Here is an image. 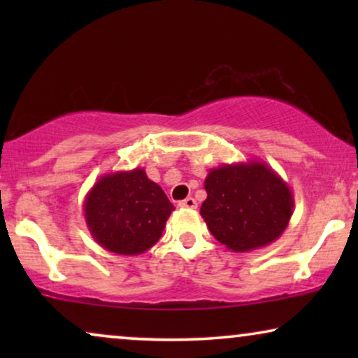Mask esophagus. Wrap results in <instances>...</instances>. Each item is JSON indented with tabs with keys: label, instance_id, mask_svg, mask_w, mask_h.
Listing matches in <instances>:
<instances>
[{
	"label": "esophagus",
	"instance_id": "obj_1",
	"mask_svg": "<svg viewBox=\"0 0 358 358\" xmlns=\"http://www.w3.org/2000/svg\"><path fill=\"white\" fill-rule=\"evenodd\" d=\"M179 207H180V208H190V210H194V208H197V202H195V199L187 197V199L180 200Z\"/></svg>",
	"mask_w": 358,
	"mask_h": 358
}]
</instances>
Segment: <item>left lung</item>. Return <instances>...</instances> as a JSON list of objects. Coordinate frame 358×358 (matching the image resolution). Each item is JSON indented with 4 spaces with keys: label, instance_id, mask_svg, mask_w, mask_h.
Masks as SVG:
<instances>
[{
    "label": "left lung",
    "instance_id": "obj_1",
    "mask_svg": "<svg viewBox=\"0 0 358 358\" xmlns=\"http://www.w3.org/2000/svg\"><path fill=\"white\" fill-rule=\"evenodd\" d=\"M200 215L215 239L234 252L266 248L285 231L293 192L264 161L222 164L208 171Z\"/></svg>",
    "mask_w": 358,
    "mask_h": 358
}]
</instances>
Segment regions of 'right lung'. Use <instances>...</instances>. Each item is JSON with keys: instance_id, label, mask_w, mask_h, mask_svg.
<instances>
[{"instance_id": "right-lung-1", "label": "right lung", "mask_w": 358, "mask_h": 358, "mask_svg": "<svg viewBox=\"0 0 358 358\" xmlns=\"http://www.w3.org/2000/svg\"><path fill=\"white\" fill-rule=\"evenodd\" d=\"M174 205L143 168L104 174L86 194L83 212L94 241L120 256L153 248Z\"/></svg>"}]
</instances>
